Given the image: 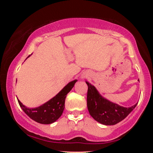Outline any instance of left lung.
Here are the masks:
<instances>
[{"label":"left lung","instance_id":"1","mask_svg":"<svg viewBox=\"0 0 153 153\" xmlns=\"http://www.w3.org/2000/svg\"><path fill=\"white\" fill-rule=\"evenodd\" d=\"M139 81V79H138ZM88 85L87 107L90 115L103 125H115L124 120L138 103L130 107H124L106 99L99 94L96 88L89 82Z\"/></svg>","mask_w":153,"mask_h":153}]
</instances>
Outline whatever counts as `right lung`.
<instances>
[{
  "label": "right lung",
  "mask_w": 153,
  "mask_h": 153,
  "mask_svg": "<svg viewBox=\"0 0 153 153\" xmlns=\"http://www.w3.org/2000/svg\"><path fill=\"white\" fill-rule=\"evenodd\" d=\"M77 81V79H75L69 82L55 97L38 107L27 108L17 98L18 102L25 113L33 121L42 124L53 123L61 116L65 108V100L67 94L73 88Z\"/></svg>",
  "instance_id": "obj_1"
}]
</instances>
